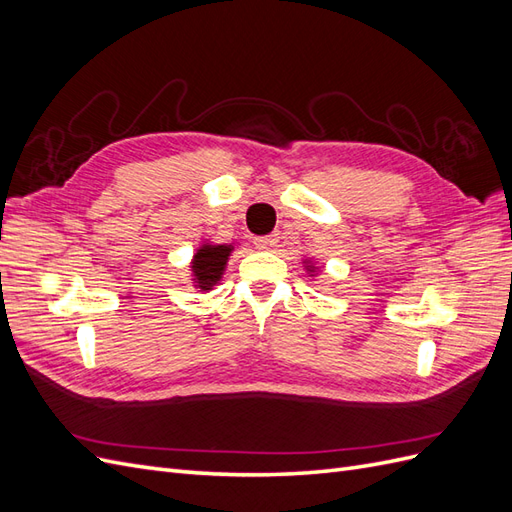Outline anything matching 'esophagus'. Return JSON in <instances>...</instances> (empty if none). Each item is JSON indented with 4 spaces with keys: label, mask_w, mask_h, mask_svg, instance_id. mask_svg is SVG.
I'll use <instances>...</instances> for the list:
<instances>
[{
    "label": "esophagus",
    "mask_w": 512,
    "mask_h": 512,
    "mask_svg": "<svg viewBox=\"0 0 512 512\" xmlns=\"http://www.w3.org/2000/svg\"><path fill=\"white\" fill-rule=\"evenodd\" d=\"M277 243H280V237H277V235H267V237H258L256 239L258 250H273Z\"/></svg>",
    "instance_id": "esophagus-1"
}]
</instances>
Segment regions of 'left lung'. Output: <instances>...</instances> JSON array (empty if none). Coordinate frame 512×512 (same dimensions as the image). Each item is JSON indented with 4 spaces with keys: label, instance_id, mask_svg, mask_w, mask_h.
<instances>
[{
    "label": "left lung",
    "instance_id": "1",
    "mask_svg": "<svg viewBox=\"0 0 512 512\" xmlns=\"http://www.w3.org/2000/svg\"><path fill=\"white\" fill-rule=\"evenodd\" d=\"M303 267H305V271L309 273V277H314V275H318V271H320V269H318V267L314 265V262H312V260H307V258L303 260Z\"/></svg>",
    "mask_w": 512,
    "mask_h": 512
}]
</instances>
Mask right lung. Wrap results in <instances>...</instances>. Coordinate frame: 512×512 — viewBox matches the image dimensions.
<instances>
[{"mask_svg": "<svg viewBox=\"0 0 512 512\" xmlns=\"http://www.w3.org/2000/svg\"><path fill=\"white\" fill-rule=\"evenodd\" d=\"M232 252H235V245L232 243H213L209 239L203 241L190 262L194 288H198L200 292H209L213 290V286H218L222 282Z\"/></svg>", "mask_w": 512, "mask_h": 512, "instance_id": "1", "label": "right lung"}]
</instances>
